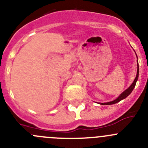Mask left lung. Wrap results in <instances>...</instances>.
I'll return each mask as SVG.
<instances>
[{
	"mask_svg": "<svg viewBox=\"0 0 148 148\" xmlns=\"http://www.w3.org/2000/svg\"><path fill=\"white\" fill-rule=\"evenodd\" d=\"M138 76H139V66H138V71H137L136 77H135V80H134L133 83H132V84L130 85V86L128 89H127L125 91H124V92H122V93L120 95V96H119L117 98V99H114V100L112 101V102H109L101 103L100 104H104V105H110V104H115V103L119 102L120 101L122 100V99L126 98L127 97L128 95H129L130 94L131 92H132L133 89L135 88V84H136V82H137V80H138Z\"/></svg>",
	"mask_w": 148,
	"mask_h": 148,
	"instance_id": "1",
	"label": "left lung"
}]
</instances>
